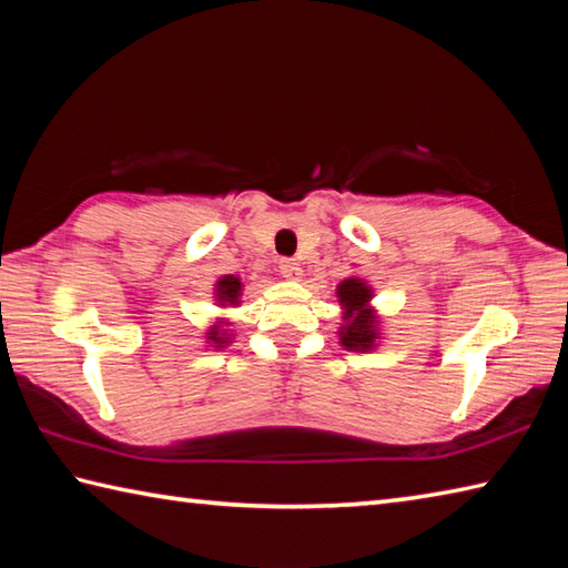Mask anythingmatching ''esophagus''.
<instances>
[{
    "label": "esophagus",
    "instance_id": "1",
    "mask_svg": "<svg viewBox=\"0 0 568 568\" xmlns=\"http://www.w3.org/2000/svg\"><path fill=\"white\" fill-rule=\"evenodd\" d=\"M277 268H281V275L287 277V281H300V275H303V268H300V263L295 258H283Z\"/></svg>",
    "mask_w": 568,
    "mask_h": 568
}]
</instances>
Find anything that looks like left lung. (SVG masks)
<instances>
[{"instance_id": "1", "label": "left lung", "mask_w": 568, "mask_h": 568, "mask_svg": "<svg viewBox=\"0 0 568 568\" xmlns=\"http://www.w3.org/2000/svg\"><path fill=\"white\" fill-rule=\"evenodd\" d=\"M336 297L344 307V327L339 332L342 344L348 352H371L376 346V312L368 307L371 287L361 277H348L336 287Z\"/></svg>"}]
</instances>
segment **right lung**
Returning <instances> with one entry per match:
<instances>
[{"instance_id":"add662e5","label":"right lung","mask_w":568,"mask_h":568,"mask_svg":"<svg viewBox=\"0 0 568 568\" xmlns=\"http://www.w3.org/2000/svg\"><path fill=\"white\" fill-rule=\"evenodd\" d=\"M241 281L236 275H224V277H220V283H216V291H214V297H216V303H220L222 307H234V305H239L241 303ZM210 336L207 339L210 342H214L216 346H222V344H226V339L229 336H224L222 332H220V324H214V327L207 332Z\"/></svg>"}]
</instances>
